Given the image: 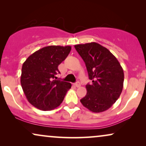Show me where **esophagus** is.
Returning a JSON list of instances; mask_svg holds the SVG:
<instances>
[{"mask_svg":"<svg viewBox=\"0 0 146 146\" xmlns=\"http://www.w3.org/2000/svg\"><path fill=\"white\" fill-rule=\"evenodd\" d=\"M74 85L76 87L79 88L80 86V83L79 82H76V83L74 84Z\"/></svg>","mask_w":146,"mask_h":146,"instance_id":"esophagus-1","label":"esophagus"}]
</instances>
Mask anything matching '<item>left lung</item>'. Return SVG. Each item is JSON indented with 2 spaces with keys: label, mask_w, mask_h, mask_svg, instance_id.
<instances>
[{
  "label": "left lung",
  "mask_w": 146,
  "mask_h": 146,
  "mask_svg": "<svg viewBox=\"0 0 146 146\" xmlns=\"http://www.w3.org/2000/svg\"><path fill=\"white\" fill-rule=\"evenodd\" d=\"M85 62L91 84L86 86V95L80 100L91 111L102 112L109 109L120 96L124 74L116 58L106 48L96 42L74 46Z\"/></svg>",
  "instance_id": "1"
}]
</instances>
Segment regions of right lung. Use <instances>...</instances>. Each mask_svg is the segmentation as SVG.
I'll list each match as a JSON object with an SVG mask.
<instances>
[{"label": "right lung", "mask_w": 146, "mask_h": 146, "mask_svg": "<svg viewBox=\"0 0 146 146\" xmlns=\"http://www.w3.org/2000/svg\"><path fill=\"white\" fill-rule=\"evenodd\" d=\"M71 46H48L36 51L23 63L21 83L28 101L43 111L60 105L70 83L57 80L58 65L64 60Z\"/></svg>", "instance_id": "obj_1"}]
</instances>
